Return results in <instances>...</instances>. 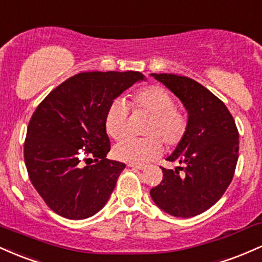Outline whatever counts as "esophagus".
<instances>
[{"mask_svg": "<svg viewBox=\"0 0 262 262\" xmlns=\"http://www.w3.org/2000/svg\"><path fill=\"white\" fill-rule=\"evenodd\" d=\"M129 167H132V169H137V170H144L146 166H144V165H139V164H132V162H129L128 164Z\"/></svg>", "mask_w": 262, "mask_h": 262, "instance_id": "1", "label": "esophagus"}]
</instances>
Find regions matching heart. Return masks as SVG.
Returning a JSON list of instances; mask_svg holds the SVG:
<instances>
[{"label":"heart","mask_w":262,"mask_h":262,"mask_svg":"<svg viewBox=\"0 0 262 262\" xmlns=\"http://www.w3.org/2000/svg\"><path fill=\"white\" fill-rule=\"evenodd\" d=\"M134 110L144 111L151 116L146 127V138H125L113 148L114 158L132 164H145L164 151L162 140L175 146L185 137L187 119L173 107V98L160 86H148L133 96ZM129 108L125 101L116 100L108 107L104 117V128L113 139H121L127 133Z\"/></svg>","instance_id":"b5f03b06"}]
</instances>
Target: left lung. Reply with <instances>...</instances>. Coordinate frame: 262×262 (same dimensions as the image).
<instances>
[{"mask_svg": "<svg viewBox=\"0 0 262 262\" xmlns=\"http://www.w3.org/2000/svg\"><path fill=\"white\" fill-rule=\"evenodd\" d=\"M151 76L182 102L187 130L166 158L185 166L162 169V181L150 189V196L172 217H194L217 203L233 180L239 156L235 122L223 102L194 80L172 74Z\"/></svg>", "mask_w": 262, "mask_h": 262, "instance_id": "8db88e82", "label": "left lung"}]
</instances>
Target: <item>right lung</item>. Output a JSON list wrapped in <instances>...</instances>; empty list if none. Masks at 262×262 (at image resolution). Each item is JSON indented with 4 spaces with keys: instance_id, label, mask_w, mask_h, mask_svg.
I'll use <instances>...</instances> for the list:
<instances>
[{
    "instance_id": "right-lung-1",
    "label": "right lung",
    "mask_w": 262,
    "mask_h": 262,
    "mask_svg": "<svg viewBox=\"0 0 262 262\" xmlns=\"http://www.w3.org/2000/svg\"><path fill=\"white\" fill-rule=\"evenodd\" d=\"M140 81L146 77L138 71L77 74L33 113L25 143L27 171L45 203L61 217H92L110 200L125 164L106 159L111 145L104 117L111 103ZM82 147L100 161L81 167Z\"/></svg>"
}]
</instances>
